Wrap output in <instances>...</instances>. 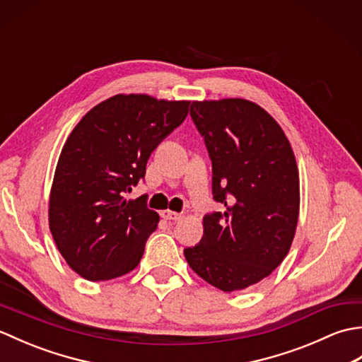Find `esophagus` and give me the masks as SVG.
I'll use <instances>...</instances> for the list:
<instances>
[{
	"label": "esophagus",
	"mask_w": 362,
	"mask_h": 362,
	"mask_svg": "<svg viewBox=\"0 0 362 362\" xmlns=\"http://www.w3.org/2000/svg\"><path fill=\"white\" fill-rule=\"evenodd\" d=\"M161 218L166 219V221H180L183 216L180 213H175V211H171V210H163L161 211Z\"/></svg>",
	"instance_id": "obj_1"
}]
</instances>
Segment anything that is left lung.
Here are the masks:
<instances>
[{
  "instance_id": "8db88e82",
  "label": "left lung",
  "mask_w": 362,
  "mask_h": 362,
  "mask_svg": "<svg viewBox=\"0 0 362 362\" xmlns=\"http://www.w3.org/2000/svg\"><path fill=\"white\" fill-rule=\"evenodd\" d=\"M189 115L211 160L213 199L226 211L205 214L201 243L183 253L214 288L245 289L280 266L294 240L300 206L294 152L255 103L194 101Z\"/></svg>"
}]
</instances>
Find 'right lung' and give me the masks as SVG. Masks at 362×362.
Segmentation results:
<instances>
[{"label":"right lung","instance_id":"1","mask_svg":"<svg viewBox=\"0 0 362 362\" xmlns=\"http://www.w3.org/2000/svg\"><path fill=\"white\" fill-rule=\"evenodd\" d=\"M188 109L189 101L117 95L93 107L68 136L52 180L49 230L83 279L112 280L140 263L160 218L144 196H124L144 179L151 153Z\"/></svg>","mask_w":362,"mask_h":362}]
</instances>
